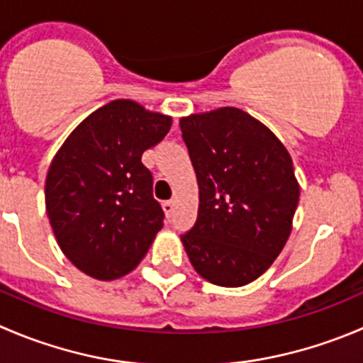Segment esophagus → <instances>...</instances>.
<instances>
[{
    "mask_svg": "<svg viewBox=\"0 0 363 363\" xmlns=\"http://www.w3.org/2000/svg\"><path fill=\"white\" fill-rule=\"evenodd\" d=\"M163 211L164 214L170 218L172 213H174V200H167V202H163Z\"/></svg>",
    "mask_w": 363,
    "mask_h": 363,
    "instance_id": "obj_1",
    "label": "esophagus"
}]
</instances>
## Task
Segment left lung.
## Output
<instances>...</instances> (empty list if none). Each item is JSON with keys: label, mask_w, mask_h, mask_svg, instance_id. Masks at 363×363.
<instances>
[{"label": "left lung", "mask_w": 363, "mask_h": 363, "mask_svg": "<svg viewBox=\"0 0 363 363\" xmlns=\"http://www.w3.org/2000/svg\"><path fill=\"white\" fill-rule=\"evenodd\" d=\"M199 181V216L181 235L200 277L221 287L259 279L289 239L300 200L293 160L239 108L181 118Z\"/></svg>", "instance_id": "obj_1"}]
</instances>
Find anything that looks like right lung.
I'll use <instances>...</instances> for the list:
<instances>
[{
  "label": "right lung",
  "instance_id": "right-lung-1",
  "mask_svg": "<svg viewBox=\"0 0 363 363\" xmlns=\"http://www.w3.org/2000/svg\"><path fill=\"white\" fill-rule=\"evenodd\" d=\"M170 125L167 115L117 99L88 115L56 152L45 179V211L62 252L88 277L128 275L163 227L142 154Z\"/></svg>",
  "mask_w": 363,
  "mask_h": 363
}]
</instances>
